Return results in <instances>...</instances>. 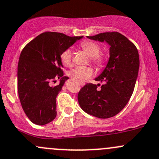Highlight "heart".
Here are the masks:
<instances>
[{"label":"heart","instance_id":"b5f03b06","mask_svg":"<svg viewBox=\"0 0 159 159\" xmlns=\"http://www.w3.org/2000/svg\"><path fill=\"white\" fill-rule=\"evenodd\" d=\"M81 48L91 57L93 63L99 68L104 67L105 65V57L100 54L101 47L97 43L90 41H84L80 44ZM61 60L65 66H70L72 63V51L66 49L61 54ZM94 70L89 67H77L68 72V75L78 84H82L92 76Z\"/></svg>","mask_w":159,"mask_h":159}]
</instances>
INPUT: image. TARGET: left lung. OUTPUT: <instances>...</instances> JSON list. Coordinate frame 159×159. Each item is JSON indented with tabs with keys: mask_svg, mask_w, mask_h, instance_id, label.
I'll use <instances>...</instances> for the list:
<instances>
[{
	"mask_svg": "<svg viewBox=\"0 0 159 159\" xmlns=\"http://www.w3.org/2000/svg\"><path fill=\"white\" fill-rule=\"evenodd\" d=\"M88 38L108 43L109 60L95 81L100 84L88 83L78 94L81 109L99 118H108L119 113L125 107L134 91L139 69L137 48L125 36L118 32H105Z\"/></svg>",
	"mask_w": 159,
	"mask_h": 159,
	"instance_id": "8db88e82",
	"label": "left lung"
}]
</instances>
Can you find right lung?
<instances>
[{
	"label": "right lung",
	"instance_id": "right-lung-1",
	"mask_svg": "<svg viewBox=\"0 0 159 159\" xmlns=\"http://www.w3.org/2000/svg\"><path fill=\"white\" fill-rule=\"evenodd\" d=\"M82 38L44 32L22 50L17 66V91L24 111L34 124L44 125L56 118V98L68 79L64 76L61 54ZM56 79H60L59 85L51 86Z\"/></svg>",
	"mask_w": 159,
	"mask_h": 159
}]
</instances>
